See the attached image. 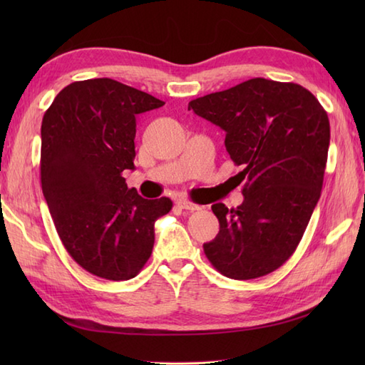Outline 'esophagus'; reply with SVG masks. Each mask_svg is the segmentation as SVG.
Masks as SVG:
<instances>
[{
    "label": "esophagus",
    "mask_w": 365,
    "mask_h": 365,
    "mask_svg": "<svg viewBox=\"0 0 365 365\" xmlns=\"http://www.w3.org/2000/svg\"><path fill=\"white\" fill-rule=\"evenodd\" d=\"M177 205L183 208V210H190V212H196V210H200V207L195 202H191V200H187V199H178L177 200Z\"/></svg>",
    "instance_id": "obj_1"
}]
</instances>
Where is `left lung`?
<instances>
[{"label": "left lung", "instance_id": "8db88e82", "mask_svg": "<svg viewBox=\"0 0 365 365\" xmlns=\"http://www.w3.org/2000/svg\"><path fill=\"white\" fill-rule=\"evenodd\" d=\"M226 131V149L243 170L245 202L213 204L220 234L204 252L221 274L247 281L290 259L319 202L328 161L329 119L297 83L252 78L188 103Z\"/></svg>", "mask_w": 365, "mask_h": 365}]
</instances>
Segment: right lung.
<instances>
[{
	"instance_id": "add662e5",
	"label": "right lung",
	"mask_w": 365,
	"mask_h": 365,
	"mask_svg": "<svg viewBox=\"0 0 365 365\" xmlns=\"http://www.w3.org/2000/svg\"><path fill=\"white\" fill-rule=\"evenodd\" d=\"M165 102L111 78L68 84L42 119L41 183L54 227L91 274L128 281L149 260L153 224L169 197L144 199L122 173L135 169L136 114Z\"/></svg>"
}]
</instances>
